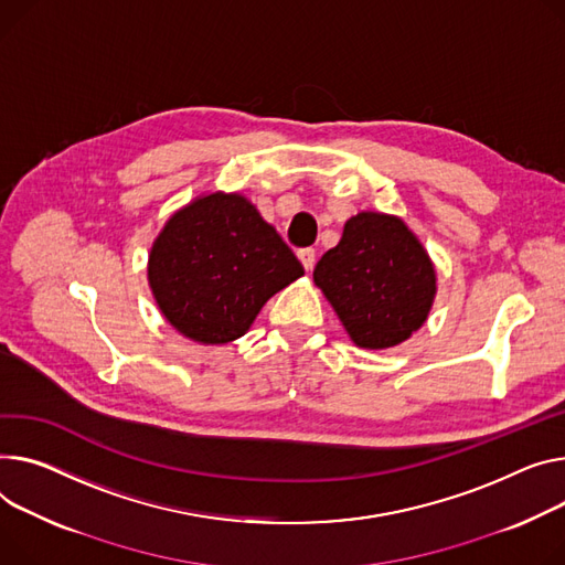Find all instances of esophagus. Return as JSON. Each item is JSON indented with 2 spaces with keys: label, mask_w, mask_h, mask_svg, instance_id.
<instances>
[{
  "label": "esophagus",
  "mask_w": 565,
  "mask_h": 565,
  "mask_svg": "<svg viewBox=\"0 0 565 565\" xmlns=\"http://www.w3.org/2000/svg\"><path fill=\"white\" fill-rule=\"evenodd\" d=\"M297 256H299V260H302V266H305V270H307V273H309V270H313V266H316V249H313V247L299 249V252H297Z\"/></svg>",
  "instance_id": "1"
}]
</instances>
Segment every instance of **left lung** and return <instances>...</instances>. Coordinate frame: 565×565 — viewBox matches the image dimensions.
I'll return each mask as SVG.
<instances>
[{"label":"left lung","instance_id":"obj_1","mask_svg":"<svg viewBox=\"0 0 565 565\" xmlns=\"http://www.w3.org/2000/svg\"><path fill=\"white\" fill-rule=\"evenodd\" d=\"M313 281L365 350L393 348L423 327L434 302L436 273L399 217L359 213L313 270Z\"/></svg>","mask_w":565,"mask_h":565}]
</instances>
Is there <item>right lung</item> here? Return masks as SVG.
<instances>
[{"instance_id": "obj_1", "label": "right lung", "mask_w": 565, "mask_h": 565, "mask_svg": "<svg viewBox=\"0 0 565 565\" xmlns=\"http://www.w3.org/2000/svg\"><path fill=\"white\" fill-rule=\"evenodd\" d=\"M147 275L177 331L220 345L241 338L260 307L305 268L245 198L213 193L168 220Z\"/></svg>"}]
</instances>
